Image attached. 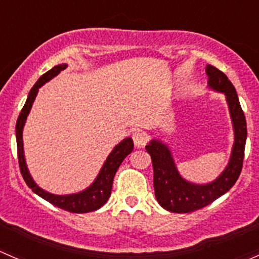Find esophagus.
<instances>
[{"instance_id": "obj_1", "label": "esophagus", "mask_w": 259, "mask_h": 259, "mask_svg": "<svg viewBox=\"0 0 259 259\" xmlns=\"http://www.w3.org/2000/svg\"><path fill=\"white\" fill-rule=\"evenodd\" d=\"M133 142H135L136 148H143L146 145H147L148 136L147 133L143 132V131H136L132 136Z\"/></svg>"}]
</instances>
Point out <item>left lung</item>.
<instances>
[{
    "instance_id": "obj_1",
    "label": "left lung",
    "mask_w": 259,
    "mask_h": 259,
    "mask_svg": "<svg viewBox=\"0 0 259 259\" xmlns=\"http://www.w3.org/2000/svg\"><path fill=\"white\" fill-rule=\"evenodd\" d=\"M206 73L208 76L209 89L226 96L233 126L234 143L228 164L223 172L212 182L197 185L180 175L172 152L166 143L159 140H151L146 149L151 156L153 166L156 199L164 209L173 213H188L201 209L227 193L238 180L243 164L247 124L236 89L228 77L218 68L207 65Z\"/></svg>"
}]
</instances>
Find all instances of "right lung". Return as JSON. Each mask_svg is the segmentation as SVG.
I'll return each mask as SVG.
<instances>
[{"mask_svg":"<svg viewBox=\"0 0 259 259\" xmlns=\"http://www.w3.org/2000/svg\"><path fill=\"white\" fill-rule=\"evenodd\" d=\"M67 67L66 63L62 65H57L46 73L42 74L38 78V81L34 83L32 87L30 93L27 96L25 106H23L22 111H21L20 116H18L17 123H16V141H17V152H18V163H20L21 175H22L23 180H25L26 185L30 187L37 196L41 198L46 199L47 202L52 203L53 206L62 208L65 210L72 213H87L96 210L103 206L106 202L108 201L111 196L112 191V183H113V177L116 175L117 169L121 166L122 161L126 158L127 156L133 151V141L131 137L124 138L123 141L118 143L110 154H108L107 159L103 163L102 168H101L100 173L97 175L96 180L93 181L92 185L87 187L83 191L78 192V193H72V194H53L50 192L45 191L41 187L37 186L34 182L32 176L30 175V170L27 168L25 159V152H23V140H22V133L23 127H25L26 119H27L28 113H30L32 105L34 102L37 93H38L39 87L44 86L46 82L52 79L53 77L57 76L61 71H63Z\"/></svg>","mask_w":259,"mask_h":259,"instance_id":"obj_1","label":"right lung"}]
</instances>
